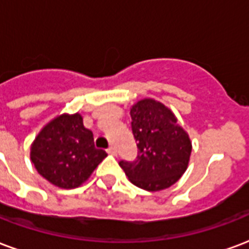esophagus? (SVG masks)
Listing matches in <instances>:
<instances>
[{
  "label": "esophagus",
  "instance_id": "esophagus-1",
  "mask_svg": "<svg viewBox=\"0 0 249 249\" xmlns=\"http://www.w3.org/2000/svg\"><path fill=\"white\" fill-rule=\"evenodd\" d=\"M107 153L110 154V156H116V149L113 148V146H110V148L107 149Z\"/></svg>",
  "mask_w": 249,
  "mask_h": 249
}]
</instances>
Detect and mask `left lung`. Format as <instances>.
Here are the masks:
<instances>
[{
  "label": "left lung",
  "mask_w": 249,
  "mask_h": 249,
  "mask_svg": "<svg viewBox=\"0 0 249 249\" xmlns=\"http://www.w3.org/2000/svg\"><path fill=\"white\" fill-rule=\"evenodd\" d=\"M130 117L139 154L133 162L120 161L119 165L134 186L146 191L165 190L189 166L190 137L170 108L150 97L133 104Z\"/></svg>",
  "instance_id": "obj_1"
}]
</instances>
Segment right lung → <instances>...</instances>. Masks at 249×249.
<instances>
[{"label": "right lung", "instance_id": "right-lung-1", "mask_svg": "<svg viewBox=\"0 0 249 249\" xmlns=\"http://www.w3.org/2000/svg\"><path fill=\"white\" fill-rule=\"evenodd\" d=\"M107 157L95 148L93 134L80 113H62L40 129L30 148V160L46 181L60 189H75L91 177Z\"/></svg>", "mask_w": 249, "mask_h": 249}]
</instances>
